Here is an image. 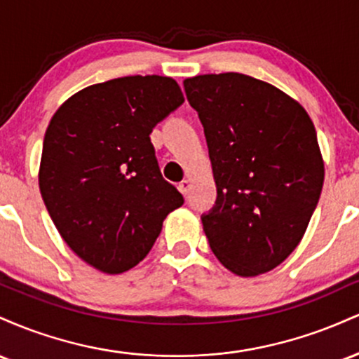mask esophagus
Masks as SVG:
<instances>
[{
	"label": "esophagus",
	"instance_id": "obj_1",
	"mask_svg": "<svg viewBox=\"0 0 359 359\" xmlns=\"http://www.w3.org/2000/svg\"><path fill=\"white\" fill-rule=\"evenodd\" d=\"M179 191L184 194V196H187L189 194V191H191V180H187V179H184L182 182L179 184Z\"/></svg>",
	"mask_w": 359,
	"mask_h": 359
}]
</instances>
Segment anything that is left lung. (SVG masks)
<instances>
[{"mask_svg":"<svg viewBox=\"0 0 359 359\" xmlns=\"http://www.w3.org/2000/svg\"><path fill=\"white\" fill-rule=\"evenodd\" d=\"M184 88L217 187L203 216L212 253L238 277L277 269L306 234L323 191L314 123L294 97L240 72L187 77Z\"/></svg>","mask_w":359,"mask_h":359,"instance_id":"left-lung-1","label":"left lung"}]
</instances>
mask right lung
I'll return each instance as SVG.
<instances>
[{"instance_id": "right-lung-1", "label": "right lung", "mask_w": 359, "mask_h": 359, "mask_svg": "<svg viewBox=\"0 0 359 359\" xmlns=\"http://www.w3.org/2000/svg\"><path fill=\"white\" fill-rule=\"evenodd\" d=\"M182 102L172 77L128 76L81 89L53 113L40 194L62 240L93 269L118 275L137 266L184 204L150 142L156 123Z\"/></svg>"}]
</instances>
